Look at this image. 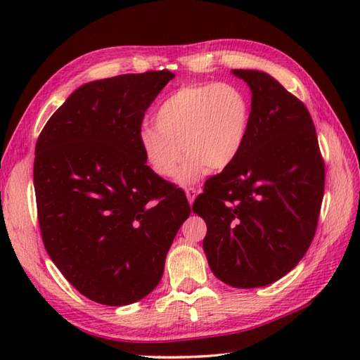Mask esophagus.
Instances as JSON below:
<instances>
[{
    "mask_svg": "<svg viewBox=\"0 0 360 360\" xmlns=\"http://www.w3.org/2000/svg\"><path fill=\"white\" fill-rule=\"evenodd\" d=\"M186 195H187V200H188L190 205H192L193 201H195L196 195H198V190L193 188V187H188V188H186Z\"/></svg>",
    "mask_w": 360,
    "mask_h": 360,
    "instance_id": "esophagus-1",
    "label": "esophagus"
}]
</instances>
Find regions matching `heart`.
Returning <instances> with one entry per match:
<instances>
[{
  "label": "heart",
  "instance_id": "obj_1",
  "mask_svg": "<svg viewBox=\"0 0 360 360\" xmlns=\"http://www.w3.org/2000/svg\"><path fill=\"white\" fill-rule=\"evenodd\" d=\"M155 117L156 125L139 129L143 156L156 174L173 178L186 153L179 181L187 184L238 158L250 127V101L233 83H192L173 91Z\"/></svg>",
  "mask_w": 360,
  "mask_h": 360
}]
</instances>
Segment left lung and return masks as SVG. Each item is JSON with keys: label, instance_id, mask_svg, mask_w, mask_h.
<instances>
[{"label": "left lung", "instance_id": "left-lung-1", "mask_svg": "<svg viewBox=\"0 0 360 360\" xmlns=\"http://www.w3.org/2000/svg\"><path fill=\"white\" fill-rule=\"evenodd\" d=\"M252 91L248 139L232 165L205 181L193 212L204 252L226 285L262 288L294 269L314 238L325 162L302 101L269 74L233 70Z\"/></svg>", "mask_w": 360, "mask_h": 360}]
</instances>
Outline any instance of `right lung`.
<instances>
[{
  "label": "right lung",
  "instance_id": "1",
  "mask_svg": "<svg viewBox=\"0 0 360 360\" xmlns=\"http://www.w3.org/2000/svg\"><path fill=\"white\" fill-rule=\"evenodd\" d=\"M174 74H122L75 89L35 145L34 187L44 249L89 300L122 307L162 278L190 215L186 193L147 165L145 111Z\"/></svg>",
  "mask_w": 360,
  "mask_h": 360
}]
</instances>
